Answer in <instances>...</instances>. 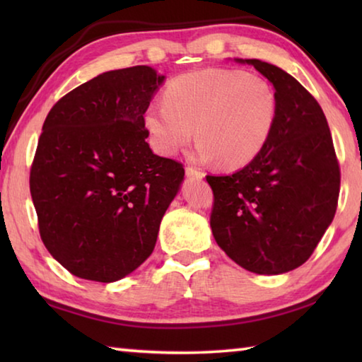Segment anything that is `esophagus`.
I'll return each mask as SVG.
<instances>
[{"label": "esophagus", "instance_id": "obj_1", "mask_svg": "<svg viewBox=\"0 0 362 362\" xmlns=\"http://www.w3.org/2000/svg\"><path fill=\"white\" fill-rule=\"evenodd\" d=\"M185 173H187V177H189V179H196V180L204 179V173H203V170H199V169L187 168Z\"/></svg>", "mask_w": 362, "mask_h": 362}]
</instances>
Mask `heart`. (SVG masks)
<instances>
[{
  "instance_id": "obj_1",
  "label": "heart",
  "mask_w": 362,
  "mask_h": 362,
  "mask_svg": "<svg viewBox=\"0 0 362 362\" xmlns=\"http://www.w3.org/2000/svg\"><path fill=\"white\" fill-rule=\"evenodd\" d=\"M279 99L265 78L241 70L204 69L183 73L164 89V103H151L145 127L161 155H175L194 136L193 158L216 159L235 170L260 155L273 136Z\"/></svg>"
}]
</instances>
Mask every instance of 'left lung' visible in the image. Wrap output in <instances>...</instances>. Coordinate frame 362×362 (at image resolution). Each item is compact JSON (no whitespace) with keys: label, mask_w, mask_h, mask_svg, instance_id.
I'll list each match as a JSON object with an SVG mask.
<instances>
[{"label":"left lung","mask_w":362,"mask_h":362,"mask_svg":"<svg viewBox=\"0 0 362 362\" xmlns=\"http://www.w3.org/2000/svg\"><path fill=\"white\" fill-rule=\"evenodd\" d=\"M279 115L252 163L231 175H207L214 192L211 228L220 249L257 274L287 273L310 259L332 223L340 168L322 108L289 73L259 59Z\"/></svg>","instance_id":"left-lung-1"}]
</instances>
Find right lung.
I'll return each instance as SVG.
<instances>
[{
    "mask_svg": "<svg viewBox=\"0 0 362 362\" xmlns=\"http://www.w3.org/2000/svg\"><path fill=\"white\" fill-rule=\"evenodd\" d=\"M164 76L105 71L46 116L30 170L41 240L78 278L113 283L148 259L185 170L145 142L144 115Z\"/></svg>",
    "mask_w": 362,
    "mask_h": 362,
    "instance_id": "obj_1",
    "label": "right lung"
}]
</instances>
